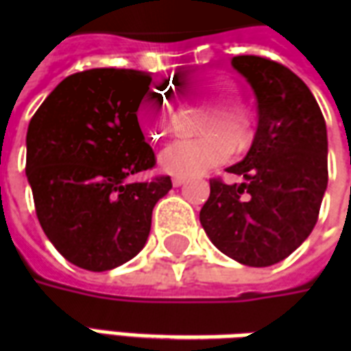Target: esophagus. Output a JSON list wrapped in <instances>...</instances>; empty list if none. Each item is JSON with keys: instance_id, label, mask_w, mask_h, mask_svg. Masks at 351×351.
<instances>
[{"instance_id": "esophagus-1", "label": "esophagus", "mask_w": 351, "mask_h": 351, "mask_svg": "<svg viewBox=\"0 0 351 351\" xmlns=\"http://www.w3.org/2000/svg\"><path fill=\"white\" fill-rule=\"evenodd\" d=\"M184 182H186V178H184V176H173V186H175V188L182 186Z\"/></svg>"}]
</instances>
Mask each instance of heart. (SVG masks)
Here are the masks:
<instances>
[{
    "label": "heart",
    "mask_w": 351,
    "mask_h": 351,
    "mask_svg": "<svg viewBox=\"0 0 351 351\" xmlns=\"http://www.w3.org/2000/svg\"><path fill=\"white\" fill-rule=\"evenodd\" d=\"M193 99L203 107H210L201 123L203 133H223L231 143H241L248 131V114L241 105V90L226 77H208L191 88ZM171 108L163 95L150 92L141 105V123L150 138L163 137L169 130ZM228 143L218 135L188 141L178 138L169 143L160 154L161 171L176 176H193L205 173L228 158Z\"/></svg>",
    "instance_id": "b5f03b06"
}]
</instances>
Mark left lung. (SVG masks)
I'll return each instance as SVG.
<instances>
[{
	"label": "left lung",
	"instance_id": "1",
	"mask_svg": "<svg viewBox=\"0 0 351 351\" xmlns=\"http://www.w3.org/2000/svg\"><path fill=\"white\" fill-rule=\"evenodd\" d=\"M231 65L258 101L250 150L226 171L243 182L210 180L199 220L228 258L269 267L301 246L316 226L327 190V128L316 97L293 71L259 56Z\"/></svg>",
	"mask_w": 351,
	"mask_h": 351
}]
</instances>
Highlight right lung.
I'll return each instance as SVG.
<instances>
[{
	"mask_svg": "<svg viewBox=\"0 0 351 351\" xmlns=\"http://www.w3.org/2000/svg\"><path fill=\"white\" fill-rule=\"evenodd\" d=\"M152 75L88 69L58 84L27 125L26 176L45 235L86 271H110L145 248L169 176L130 182L156 165L138 125Z\"/></svg>",
	"mask_w": 351,
	"mask_h": 351,
	"instance_id": "obj_1",
	"label": "right lung"
}]
</instances>
